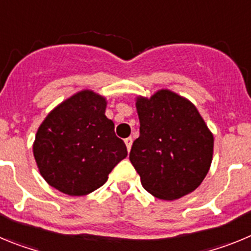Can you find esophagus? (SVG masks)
Returning a JSON list of instances; mask_svg holds the SVG:
<instances>
[{
  "instance_id": "1",
  "label": "esophagus",
  "mask_w": 251,
  "mask_h": 251,
  "mask_svg": "<svg viewBox=\"0 0 251 251\" xmlns=\"http://www.w3.org/2000/svg\"><path fill=\"white\" fill-rule=\"evenodd\" d=\"M132 142H133V139L130 138H126L124 139V143H126V146H127V150H128V152H129L130 151V148H132Z\"/></svg>"
}]
</instances>
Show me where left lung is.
I'll use <instances>...</instances> for the list:
<instances>
[{
  "label": "left lung",
  "mask_w": 251,
  "mask_h": 251,
  "mask_svg": "<svg viewBox=\"0 0 251 251\" xmlns=\"http://www.w3.org/2000/svg\"><path fill=\"white\" fill-rule=\"evenodd\" d=\"M138 138L129 159L142 186L161 200H178L195 191L207 175L214 134L194 103L170 89L136 97Z\"/></svg>",
  "instance_id": "8db88e82"
}]
</instances>
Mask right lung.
<instances>
[{
	"label": "right lung",
	"mask_w": 251,
	"mask_h": 251,
	"mask_svg": "<svg viewBox=\"0 0 251 251\" xmlns=\"http://www.w3.org/2000/svg\"><path fill=\"white\" fill-rule=\"evenodd\" d=\"M106 98L83 89L57 104L36 132L32 151L40 175L69 196H85L103 186L127 157V147L106 118Z\"/></svg>",
	"instance_id": "obj_1"
}]
</instances>
